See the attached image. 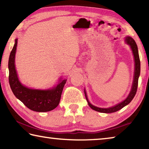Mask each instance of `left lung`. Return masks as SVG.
<instances>
[{
	"label": "left lung",
	"mask_w": 149,
	"mask_h": 149,
	"mask_svg": "<svg viewBox=\"0 0 149 149\" xmlns=\"http://www.w3.org/2000/svg\"><path fill=\"white\" fill-rule=\"evenodd\" d=\"M125 41L126 43L129 45L130 46L131 49L132 50L133 57H134V61H135L134 76H133V81L132 89H131V91L129 95L127 96V97L123 101L119 103V104L114 106V107H110L108 108H99V107H95V106H93V104H91L89 100H88L86 91H85V90H84L85 98H86L87 99L88 104H89V107L91 108L93 110L97 111V112H102V113H112V112H117V111L122 109V108L125 107L126 105H127L129 103H130V102L132 101L133 98H134L135 95L136 94V92H137V86H138V79H139V77L140 75V71H141V63H140L139 56L137 45L136 44L134 39L129 36L125 37Z\"/></svg>",
	"instance_id": "left-lung-1"
}]
</instances>
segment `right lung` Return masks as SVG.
Wrapping results in <instances>:
<instances>
[{
	"label": "right lung",
	"instance_id": "add662e5",
	"mask_svg": "<svg viewBox=\"0 0 149 149\" xmlns=\"http://www.w3.org/2000/svg\"><path fill=\"white\" fill-rule=\"evenodd\" d=\"M17 44V39H16L8 60L9 84L14 95L26 107L35 112H45L54 109L59 104L66 79L60 78L56 87L47 90L29 89L22 85L17 77L15 67Z\"/></svg>",
	"mask_w": 149,
	"mask_h": 149
}]
</instances>
